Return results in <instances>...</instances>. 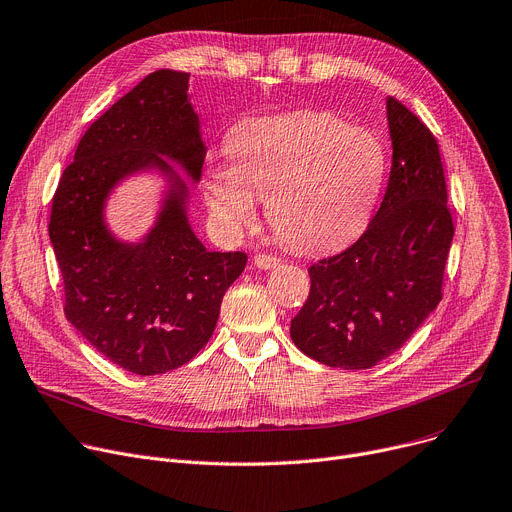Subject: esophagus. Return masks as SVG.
<instances>
[{
  "mask_svg": "<svg viewBox=\"0 0 512 512\" xmlns=\"http://www.w3.org/2000/svg\"><path fill=\"white\" fill-rule=\"evenodd\" d=\"M255 265L261 269H271V267H278L280 265V257L276 255H269V253H257L255 255Z\"/></svg>",
  "mask_w": 512,
  "mask_h": 512,
  "instance_id": "34e87169",
  "label": "esophagus"
}]
</instances>
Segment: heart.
<instances>
[{
	"instance_id": "b5f03b06",
	"label": "heart",
	"mask_w": 512,
	"mask_h": 512,
	"mask_svg": "<svg viewBox=\"0 0 512 512\" xmlns=\"http://www.w3.org/2000/svg\"><path fill=\"white\" fill-rule=\"evenodd\" d=\"M228 160L212 162L203 191L214 220L241 232L267 199L271 228L298 251L342 247L370 220L387 154L377 135L321 111H298L238 123Z\"/></svg>"
}]
</instances>
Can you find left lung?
<instances>
[{
    "label": "left lung",
    "mask_w": 512,
    "mask_h": 512,
    "mask_svg": "<svg viewBox=\"0 0 512 512\" xmlns=\"http://www.w3.org/2000/svg\"><path fill=\"white\" fill-rule=\"evenodd\" d=\"M393 160L385 197L346 251L309 267L311 292L290 337L309 358L364 370L397 352L442 300L453 216L430 129L387 98Z\"/></svg>",
    "instance_id": "obj_1"
}]
</instances>
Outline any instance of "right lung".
I'll list each match as a JSON object with an SVG mask.
<instances>
[{
    "label": "right lung",
    "instance_id": "1",
    "mask_svg": "<svg viewBox=\"0 0 512 512\" xmlns=\"http://www.w3.org/2000/svg\"><path fill=\"white\" fill-rule=\"evenodd\" d=\"M189 74L146 76L82 135L57 183L49 238L63 278V313L102 356L150 377L187 364L212 337L220 304L247 255L206 251L173 179L140 245L115 241L102 220L109 191L133 170L177 160L197 181L206 160Z\"/></svg>",
    "mask_w": 512,
    "mask_h": 512
}]
</instances>
